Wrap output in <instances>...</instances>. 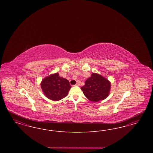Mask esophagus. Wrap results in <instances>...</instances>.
Returning a JSON list of instances; mask_svg holds the SVG:
<instances>
[{
	"mask_svg": "<svg viewBox=\"0 0 153 153\" xmlns=\"http://www.w3.org/2000/svg\"><path fill=\"white\" fill-rule=\"evenodd\" d=\"M73 86H80V84L79 83H76L74 85H73Z\"/></svg>",
	"mask_w": 153,
	"mask_h": 153,
	"instance_id": "obj_1",
	"label": "esophagus"
}]
</instances>
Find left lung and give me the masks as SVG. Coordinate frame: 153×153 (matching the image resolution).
I'll use <instances>...</instances> for the list:
<instances>
[{
    "mask_svg": "<svg viewBox=\"0 0 153 153\" xmlns=\"http://www.w3.org/2000/svg\"><path fill=\"white\" fill-rule=\"evenodd\" d=\"M111 85L107 79L98 73H92L81 89L89 100L96 102L104 100L109 96Z\"/></svg>",
    "mask_w": 153,
    "mask_h": 153,
    "instance_id": "1",
    "label": "left lung"
}]
</instances>
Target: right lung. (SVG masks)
<instances>
[{"mask_svg":"<svg viewBox=\"0 0 153 153\" xmlns=\"http://www.w3.org/2000/svg\"><path fill=\"white\" fill-rule=\"evenodd\" d=\"M41 87L45 96L53 101H58L65 97L72 87L69 81L60 77L58 73L45 77L41 82Z\"/></svg>","mask_w":153,"mask_h":153,"instance_id":"1","label":"right lung"}]
</instances>
